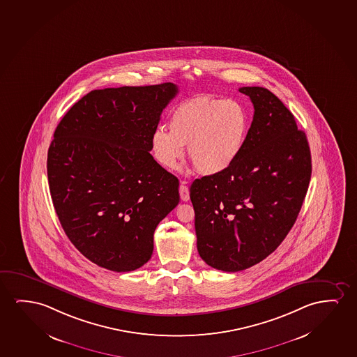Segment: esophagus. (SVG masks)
Listing matches in <instances>:
<instances>
[{"instance_id": "1", "label": "esophagus", "mask_w": 357, "mask_h": 357, "mask_svg": "<svg viewBox=\"0 0 357 357\" xmlns=\"http://www.w3.org/2000/svg\"><path fill=\"white\" fill-rule=\"evenodd\" d=\"M180 196H181L182 201H190V190L185 185V182H182L181 185H180Z\"/></svg>"}]
</instances>
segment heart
Wrapping results in <instances>:
<instances>
[{"instance_id":"1","label":"heart","mask_w":357,"mask_h":357,"mask_svg":"<svg viewBox=\"0 0 357 357\" xmlns=\"http://www.w3.org/2000/svg\"><path fill=\"white\" fill-rule=\"evenodd\" d=\"M250 115L241 102L213 96L182 101L171 111L169 128L156 127L151 137V153L166 169H176L185 155L202 175L229 170L246 144Z\"/></svg>"}]
</instances>
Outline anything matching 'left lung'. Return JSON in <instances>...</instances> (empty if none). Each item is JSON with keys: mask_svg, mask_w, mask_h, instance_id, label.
<instances>
[{"mask_svg": "<svg viewBox=\"0 0 357 357\" xmlns=\"http://www.w3.org/2000/svg\"><path fill=\"white\" fill-rule=\"evenodd\" d=\"M238 91L255 107L241 155L190 188L198 253L222 271H243L275 251L301 211L312 172L306 133L287 106L261 86Z\"/></svg>", "mask_w": 357, "mask_h": 357, "instance_id": "8db88e82", "label": "left lung"}]
</instances>
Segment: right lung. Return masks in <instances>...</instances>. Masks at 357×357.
I'll use <instances>...</instances> for the list:
<instances>
[{
  "mask_svg": "<svg viewBox=\"0 0 357 357\" xmlns=\"http://www.w3.org/2000/svg\"><path fill=\"white\" fill-rule=\"evenodd\" d=\"M174 83L91 91L56 127L47 151L51 199L62 229L101 268L151 259L156 226L180 202L178 178L149 151Z\"/></svg>",
  "mask_w": 357,
  "mask_h": 357,
  "instance_id": "add662e5",
  "label": "right lung"
}]
</instances>
